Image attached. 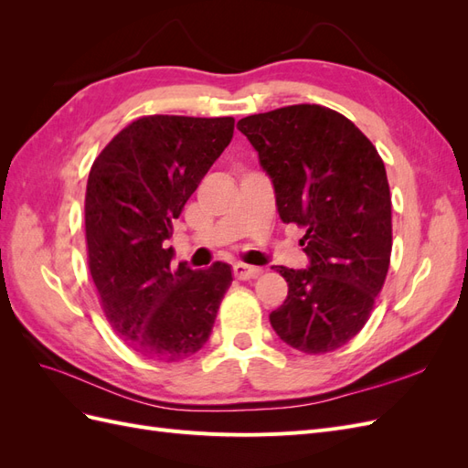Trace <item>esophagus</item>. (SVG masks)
Wrapping results in <instances>:
<instances>
[{"mask_svg":"<svg viewBox=\"0 0 468 468\" xmlns=\"http://www.w3.org/2000/svg\"><path fill=\"white\" fill-rule=\"evenodd\" d=\"M234 275L239 281H246V279H256L261 275V269L260 267H251V265H244V263H236L234 265Z\"/></svg>","mask_w":468,"mask_h":468,"instance_id":"obj_1","label":"esophagus"}]
</instances>
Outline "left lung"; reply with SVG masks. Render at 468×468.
<instances>
[{"instance_id": "8db88e82", "label": "left lung", "mask_w": 468, "mask_h": 468, "mask_svg": "<svg viewBox=\"0 0 468 468\" xmlns=\"http://www.w3.org/2000/svg\"><path fill=\"white\" fill-rule=\"evenodd\" d=\"M271 177L282 222L304 226L306 269H273L289 294L269 314L287 346L322 356L371 316L392 250L387 169L356 124L322 105H289L238 121Z\"/></svg>"}]
</instances>
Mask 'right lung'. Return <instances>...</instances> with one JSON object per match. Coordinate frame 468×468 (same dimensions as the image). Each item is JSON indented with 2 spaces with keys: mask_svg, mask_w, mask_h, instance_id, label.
Wrapping results in <instances>:
<instances>
[{
  "mask_svg": "<svg viewBox=\"0 0 468 468\" xmlns=\"http://www.w3.org/2000/svg\"><path fill=\"white\" fill-rule=\"evenodd\" d=\"M234 134V119L150 115L97 155L86 191L88 263L101 308L122 342L152 361L176 363L212 332L229 263L172 265L174 218Z\"/></svg>",
  "mask_w": 468,
  "mask_h": 468,
  "instance_id": "1",
  "label": "right lung"
}]
</instances>
